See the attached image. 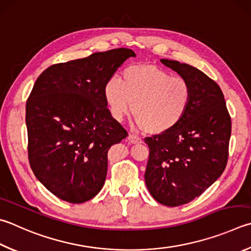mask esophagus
<instances>
[{"label":"esophagus","instance_id":"34e87169","mask_svg":"<svg viewBox=\"0 0 251 251\" xmlns=\"http://www.w3.org/2000/svg\"><path fill=\"white\" fill-rule=\"evenodd\" d=\"M127 139H128V141L130 144H140L141 141V138H139V137H137V136H135V135H131V134H129L128 135V137H127Z\"/></svg>","mask_w":251,"mask_h":251}]
</instances>
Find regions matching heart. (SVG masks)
<instances>
[{"instance_id":"heart-1","label":"heart","mask_w":251,"mask_h":251,"mask_svg":"<svg viewBox=\"0 0 251 251\" xmlns=\"http://www.w3.org/2000/svg\"><path fill=\"white\" fill-rule=\"evenodd\" d=\"M103 93L113 118L122 121L133 108L137 124L153 135L175 129L192 101L188 81L154 65L125 68L122 81L108 79Z\"/></svg>"}]
</instances>
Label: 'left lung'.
Instances as JSON below:
<instances>
[{
	"mask_svg": "<svg viewBox=\"0 0 251 251\" xmlns=\"http://www.w3.org/2000/svg\"><path fill=\"white\" fill-rule=\"evenodd\" d=\"M160 61L192 89L191 105L180 124L166 134L145 138L149 147L146 185L157 202L173 207L200 197L224 172L231 121L215 81L186 63Z\"/></svg>",
	"mask_w": 251,
	"mask_h": 251,
	"instance_id": "left-lung-1",
	"label": "left lung"
}]
</instances>
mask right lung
<instances>
[{
    "instance_id": "right-lung-1",
    "label": "right lung",
    "mask_w": 251,
    "mask_h": 251,
    "mask_svg": "<svg viewBox=\"0 0 251 251\" xmlns=\"http://www.w3.org/2000/svg\"><path fill=\"white\" fill-rule=\"evenodd\" d=\"M131 49L118 48L47 68L26 102L28 160L35 176L57 198L89 201L103 188L111 146L127 137L112 117L104 84Z\"/></svg>"
}]
</instances>
